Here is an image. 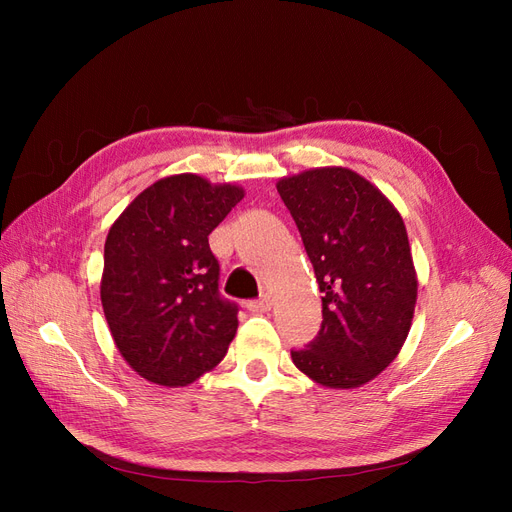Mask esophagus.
I'll return each mask as SVG.
<instances>
[{
  "label": "esophagus",
  "instance_id": "esophagus-1",
  "mask_svg": "<svg viewBox=\"0 0 512 512\" xmlns=\"http://www.w3.org/2000/svg\"><path fill=\"white\" fill-rule=\"evenodd\" d=\"M271 305H273L271 297H267V294H262L260 299H254V301L247 303V309H250V312H254V314H265V312H269Z\"/></svg>",
  "mask_w": 512,
  "mask_h": 512
}]
</instances>
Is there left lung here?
Segmentation results:
<instances>
[{
	"instance_id": "left-lung-1",
	"label": "left lung",
	"mask_w": 512,
	"mask_h": 512,
	"mask_svg": "<svg viewBox=\"0 0 512 512\" xmlns=\"http://www.w3.org/2000/svg\"><path fill=\"white\" fill-rule=\"evenodd\" d=\"M322 292V324L290 350L305 376L331 389L374 380L404 346L416 303L406 226L367 179L314 168L277 183Z\"/></svg>"
}]
</instances>
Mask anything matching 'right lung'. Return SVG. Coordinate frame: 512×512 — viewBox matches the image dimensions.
<instances>
[{
  "label": "right lung",
  "instance_id": "right-lung-1",
  "mask_svg": "<svg viewBox=\"0 0 512 512\" xmlns=\"http://www.w3.org/2000/svg\"><path fill=\"white\" fill-rule=\"evenodd\" d=\"M243 198L198 175L160 179L108 230L100 297L121 356L143 378L185 386L218 365L239 305L220 294L209 235Z\"/></svg>",
  "mask_w": 512,
  "mask_h": 512
}]
</instances>
